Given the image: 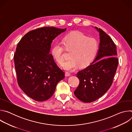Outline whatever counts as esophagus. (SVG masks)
<instances>
[{
	"label": "esophagus",
	"instance_id": "esophagus-1",
	"mask_svg": "<svg viewBox=\"0 0 132 132\" xmlns=\"http://www.w3.org/2000/svg\"><path fill=\"white\" fill-rule=\"evenodd\" d=\"M65 76H66V77L70 76V73L69 72H65Z\"/></svg>",
	"mask_w": 132,
	"mask_h": 132
}]
</instances>
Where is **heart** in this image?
Masks as SVG:
<instances>
[{
  "label": "heart",
  "mask_w": 132,
  "mask_h": 132,
  "mask_svg": "<svg viewBox=\"0 0 132 132\" xmlns=\"http://www.w3.org/2000/svg\"><path fill=\"white\" fill-rule=\"evenodd\" d=\"M62 43L67 50H71L69 60L62 65L63 69L72 71L78 65L84 67L90 65L95 59L98 49L97 41L93 37H88L81 32H72L63 39ZM60 42L55 43L52 46L51 53L54 59L59 64L63 60L64 47Z\"/></svg>",
  "instance_id": "b5f03b06"
}]
</instances>
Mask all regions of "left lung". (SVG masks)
I'll list each match as a JSON object with an SVG mask.
<instances>
[{
	"label": "left lung",
	"mask_w": 132,
	"mask_h": 132,
	"mask_svg": "<svg viewBox=\"0 0 132 132\" xmlns=\"http://www.w3.org/2000/svg\"><path fill=\"white\" fill-rule=\"evenodd\" d=\"M95 29L100 35L97 55L90 65L76 74L80 82L74 91L75 96L86 103L96 101L109 89L119 63L114 42L102 30Z\"/></svg>",
	"instance_id": "8db88e82"
}]
</instances>
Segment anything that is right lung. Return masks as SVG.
Instances as JSON below:
<instances>
[{"instance_id":"1","label":"right lung","mask_w":132,"mask_h":132,"mask_svg":"<svg viewBox=\"0 0 132 132\" xmlns=\"http://www.w3.org/2000/svg\"><path fill=\"white\" fill-rule=\"evenodd\" d=\"M66 29L43 27L28 32L18 43L14 54L17 81L26 95L44 101L54 94L65 73L50 54L54 39Z\"/></svg>"}]
</instances>
